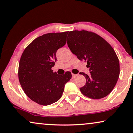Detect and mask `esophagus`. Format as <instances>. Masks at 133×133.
I'll return each instance as SVG.
<instances>
[{"instance_id":"esophagus-1","label":"esophagus","mask_w":133,"mask_h":133,"mask_svg":"<svg viewBox=\"0 0 133 133\" xmlns=\"http://www.w3.org/2000/svg\"><path fill=\"white\" fill-rule=\"evenodd\" d=\"M72 78H74L77 75H76V74H72Z\"/></svg>"}]
</instances>
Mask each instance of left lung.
<instances>
[{
    "label": "left lung",
    "instance_id": "left-lung-1",
    "mask_svg": "<svg viewBox=\"0 0 133 133\" xmlns=\"http://www.w3.org/2000/svg\"><path fill=\"white\" fill-rule=\"evenodd\" d=\"M67 43L72 54L81 61H87L90 75L86 84L79 88L86 97L92 99L104 98L114 89L119 77L118 58L110 44L96 33L86 30L70 31Z\"/></svg>",
    "mask_w": 133,
    "mask_h": 133
}]
</instances>
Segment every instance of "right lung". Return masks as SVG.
<instances>
[{
    "label": "right lung",
    "mask_w": 133,
    "mask_h": 133,
    "mask_svg": "<svg viewBox=\"0 0 133 133\" xmlns=\"http://www.w3.org/2000/svg\"><path fill=\"white\" fill-rule=\"evenodd\" d=\"M68 31L43 35L25 49L19 64L18 78L25 94L39 105L47 106L59 100L65 83L71 79L70 72L58 75L52 68L56 53L66 43Z\"/></svg>",
    "instance_id": "right-lung-1"
}]
</instances>
